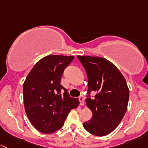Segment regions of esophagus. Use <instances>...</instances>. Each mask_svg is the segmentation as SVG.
Instances as JSON below:
<instances>
[{"label": "esophagus", "instance_id": "34e87169", "mask_svg": "<svg viewBox=\"0 0 148 148\" xmlns=\"http://www.w3.org/2000/svg\"><path fill=\"white\" fill-rule=\"evenodd\" d=\"M79 101H80V105L81 106H83L84 105V101H85V98L83 96H80L78 97Z\"/></svg>", "mask_w": 148, "mask_h": 148}]
</instances>
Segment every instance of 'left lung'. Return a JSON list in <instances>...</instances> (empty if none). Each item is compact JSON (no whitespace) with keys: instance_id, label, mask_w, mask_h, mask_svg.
Here are the masks:
<instances>
[{"instance_id":"left-lung-1","label":"left lung","mask_w":148,"mask_h":148,"mask_svg":"<svg viewBox=\"0 0 148 148\" xmlns=\"http://www.w3.org/2000/svg\"><path fill=\"white\" fill-rule=\"evenodd\" d=\"M88 76V94L86 105L92 112V118L83 123L84 128L96 136L112 132L125 114L129 89L123 74L109 60L101 57L77 56ZM97 95L91 98L90 92Z\"/></svg>"}]
</instances>
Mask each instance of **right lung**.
I'll list each match as a JSON object with an SVG mask.
<instances>
[{"mask_svg": "<svg viewBox=\"0 0 148 148\" xmlns=\"http://www.w3.org/2000/svg\"><path fill=\"white\" fill-rule=\"evenodd\" d=\"M73 59L74 56L57 55L44 57L36 63L24 82L25 113L33 127L42 133H53L61 128L71 110L78 106V99L70 96L60 84L64 70Z\"/></svg>", "mask_w": 148, "mask_h": 148, "instance_id": "add662e5", "label": "right lung"}]
</instances>
